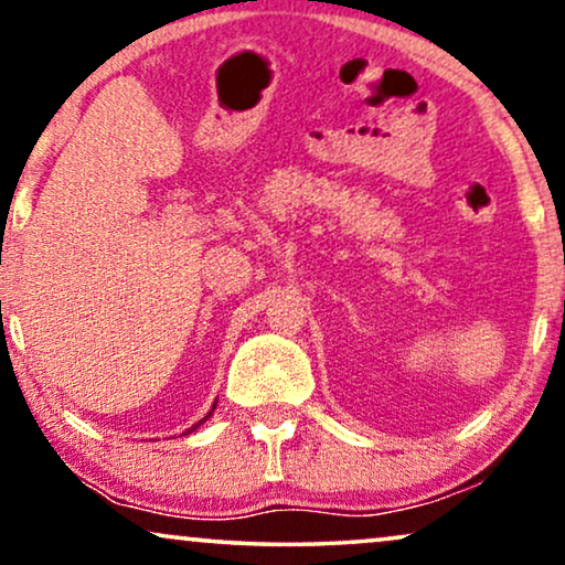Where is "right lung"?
Masks as SVG:
<instances>
[{"mask_svg": "<svg viewBox=\"0 0 565 565\" xmlns=\"http://www.w3.org/2000/svg\"><path fill=\"white\" fill-rule=\"evenodd\" d=\"M213 408H215V404H213ZM213 408H211V412H207V416H211V414H213ZM207 416H203V419H200V422H198V424H195V427H190V429H188V431H184V435H190V431H192V429H198V427H200V424H203V422H205V419H207Z\"/></svg>", "mask_w": 565, "mask_h": 565, "instance_id": "right-lung-1", "label": "right lung"}]
</instances>
